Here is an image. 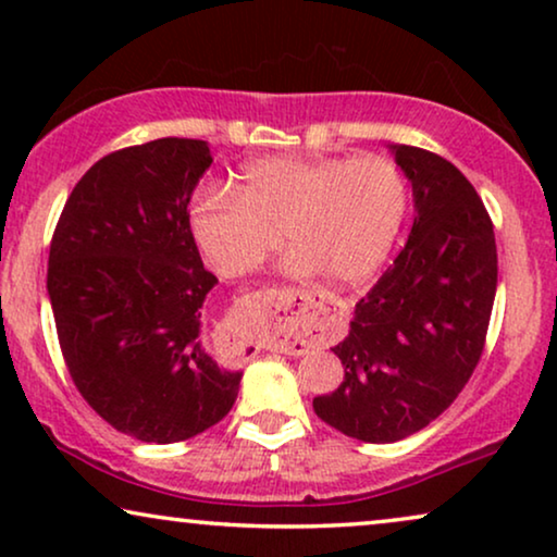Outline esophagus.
Masks as SVG:
<instances>
[{
	"mask_svg": "<svg viewBox=\"0 0 557 557\" xmlns=\"http://www.w3.org/2000/svg\"><path fill=\"white\" fill-rule=\"evenodd\" d=\"M288 322H296V326H304V330H317L319 326V304L311 294H296V299L286 307ZM281 319V317H278Z\"/></svg>",
	"mask_w": 557,
	"mask_h": 557,
	"instance_id": "34e87169",
	"label": "esophagus"
}]
</instances>
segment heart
<instances>
[{
	"mask_svg": "<svg viewBox=\"0 0 557 557\" xmlns=\"http://www.w3.org/2000/svg\"><path fill=\"white\" fill-rule=\"evenodd\" d=\"M406 202V180L383 157H269L248 164L235 189H197L189 231L225 278L258 269L284 233L294 246L288 273L324 271L355 286L391 256Z\"/></svg>",
	"mask_w": 557,
	"mask_h": 557,
	"instance_id": "obj_1",
	"label": "heart"
}]
</instances>
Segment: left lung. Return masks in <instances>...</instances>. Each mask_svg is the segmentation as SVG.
Returning <instances> with one entry per match:
<instances>
[{"mask_svg":"<svg viewBox=\"0 0 557 557\" xmlns=\"http://www.w3.org/2000/svg\"><path fill=\"white\" fill-rule=\"evenodd\" d=\"M413 187V227L332 347L345 380L314 398V413L349 438L393 444L456 400L484 349L497 243L471 182L433 151L391 144Z\"/></svg>","mask_w":557,"mask_h":557,"instance_id":"obj_1","label":"left lung"}]
</instances>
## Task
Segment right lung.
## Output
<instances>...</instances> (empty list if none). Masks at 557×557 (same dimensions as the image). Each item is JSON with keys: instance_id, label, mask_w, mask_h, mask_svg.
I'll use <instances>...</instances> for the list:
<instances>
[{"instance_id": "obj_1", "label": "right lung", "mask_w": 557, "mask_h": 557, "mask_svg": "<svg viewBox=\"0 0 557 557\" xmlns=\"http://www.w3.org/2000/svg\"><path fill=\"white\" fill-rule=\"evenodd\" d=\"M208 141H147L98 159L50 243L48 296L67 372L113 429L174 444L231 413L240 370L202 345L205 271L187 205Z\"/></svg>"}]
</instances>
